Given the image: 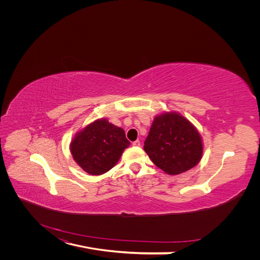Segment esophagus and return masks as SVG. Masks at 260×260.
<instances>
[{"instance_id": "esophagus-1", "label": "esophagus", "mask_w": 260, "mask_h": 260, "mask_svg": "<svg viewBox=\"0 0 260 260\" xmlns=\"http://www.w3.org/2000/svg\"><path fill=\"white\" fill-rule=\"evenodd\" d=\"M133 146H140V141L139 140H136L133 142Z\"/></svg>"}]
</instances>
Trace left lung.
I'll return each instance as SVG.
<instances>
[{
    "mask_svg": "<svg viewBox=\"0 0 260 260\" xmlns=\"http://www.w3.org/2000/svg\"><path fill=\"white\" fill-rule=\"evenodd\" d=\"M143 148L154 165L170 175L194 168L203 151L197 129L175 113L162 114L154 119Z\"/></svg>",
    "mask_w": 260,
    "mask_h": 260,
    "instance_id": "1",
    "label": "left lung"
}]
</instances>
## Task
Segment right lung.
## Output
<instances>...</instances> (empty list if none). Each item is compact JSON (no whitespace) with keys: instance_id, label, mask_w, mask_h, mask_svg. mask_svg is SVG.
<instances>
[{"instance_id":"right-lung-1","label":"right lung","mask_w":260,"mask_h":260,"mask_svg":"<svg viewBox=\"0 0 260 260\" xmlns=\"http://www.w3.org/2000/svg\"><path fill=\"white\" fill-rule=\"evenodd\" d=\"M128 145L124 131L101 119L77 134L71 143V152L86 173L101 175L116 165Z\"/></svg>"}]
</instances>
